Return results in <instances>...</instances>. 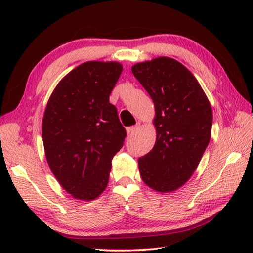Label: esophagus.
Wrapping results in <instances>:
<instances>
[{"label":"esophagus","mask_w":253,"mask_h":253,"mask_svg":"<svg viewBox=\"0 0 253 253\" xmlns=\"http://www.w3.org/2000/svg\"><path fill=\"white\" fill-rule=\"evenodd\" d=\"M139 126H132V127H128L127 128V134L129 137H132L134 136L135 132L137 131V129H138Z\"/></svg>","instance_id":"34e87169"}]
</instances>
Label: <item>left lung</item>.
Masks as SVG:
<instances>
[{"label":"left lung","instance_id":"left-lung-1","mask_svg":"<svg viewBox=\"0 0 253 253\" xmlns=\"http://www.w3.org/2000/svg\"><path fill=\"white\" fill-rule=\"evenodd\" d=\"M131 71L156 113V143L139 157L140 176L153 190L175 191L194 173L211 139V105L195 77L172 58L137 63Z\"/></svg>","mask_w":253,"mask_h":253}]
</instances>
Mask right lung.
I'll use <instances>...</instances> for the list:
<instances>
[{"mask_svg": "<svg viewBox=\"0 0 253 253\" xmlns=\"http://www.w3.org/2000/svg\"><path fill=\"white\" fill-rule=\"evenodd\" d=\"M123 71L118 62H84L60 81L42 123L45 157L74 198L91 201L105 190L111 160L126 130L109 95Z\"/></svg>", "mask_w": 253, "mask_h": 253, "instance_id": "1", "label": "right lung"}]
</instances>
